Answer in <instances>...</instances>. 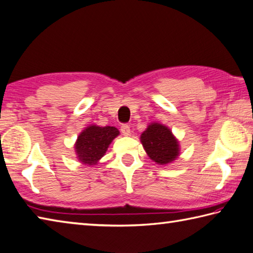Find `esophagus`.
Instances as JSON below:
<instances>
[{"label": "esophagus", "mask_w": 253, "mask_h": 253, "mask_svg": "<svg viewBox=\"0 0 253 253\" xmlns=\"http://www.w3.org/2000/svg\"><path fill=\"white\" fill-rule=\"evenodd\" d=\"M120 130H121V133L123 134V135H126V136H128L131 134L130 126H127V125H122L121 127H120Z\"/></svg>", "instance_id": "34e87169"}]
</instances>
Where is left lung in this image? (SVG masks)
<instances>
[{"label": "left lung", "mask_w": 253, "mask_h": 253, "mask_svg": "<svg viewBox=\"0 0 253 253\" xmlns=\"http://www.w3.org/2000/svg\"><path fill=\"white\" fill-rule=\"evenodd\" d=\"M141 142L149 158L159 165L171 163L179 155V144L167 126L152 123L142 133Z\"/></svg>", "instance_id": "left-lung-1"}]
</instances>
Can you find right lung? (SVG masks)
Returning <instances> with one entry per match:
<instances>
[{
  "mask_svg": "<svg viewBox=\"0 0 253 253\" xmlns=\"http://www.w3.org/2000/svg\"><path fill=\"white\" fill-rule=\"evenodd\" d=\"M118 135L119 131L115 126H88L77 137V158L83 164L95 165L105 155L109 144Z\"/></svg>",
  "mask_w": 253,
  "mask_h": 253,
  "instance_id": "right-lung-1",
  "label": "right lung"
}]
</instances>
